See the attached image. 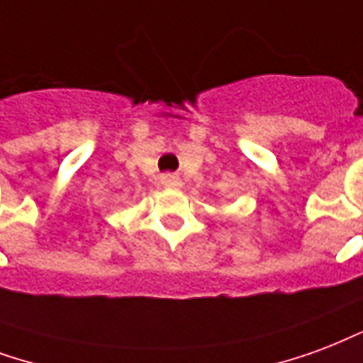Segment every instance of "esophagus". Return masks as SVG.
<instances>
[{
	"label": "esophagus",
	"instance_id": "34e87169",
	"mask_svg": "<svg viewBox=\"0 0 363 363\" xmlns=\"http://www.w3.org/2000/svg\"><path fill=\"white\" fill-rule=\"evenodd\" d=\"M161 184H163V186H171V189H179V186H181L179 174L163 173L161 174Z\"/></svg>",
	"mask_w": 363,
	"mask_h": 363
}]
</instances>
